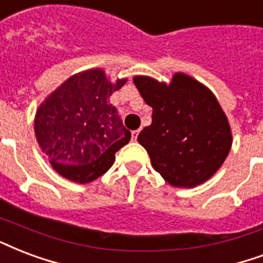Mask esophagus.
Wrapping results in <instances>:
<instances>
[{"label": "esophagus", "mask_w": 263, "mask_h": 263, "mask_svg": "<svg viewBox=\"0 0 263 263\" xmlns=\"http://www.w3.org/2000/svg\"><path fill=\"white\" fill-rule=\"evenodd\" d=\"M138 135H139V129H136V131H132V140H136Z\"/></svg>", "instance_id": "1"}]
</instances>
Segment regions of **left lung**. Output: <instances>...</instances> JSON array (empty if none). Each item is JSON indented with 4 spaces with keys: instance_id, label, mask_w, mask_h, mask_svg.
<instances>
[{
    "instance_id": "8db88e82",
    "label": "left lung",
    "mask_w": 263,
    "mask_h": 263,
    "mask_svg": "<svg viewBox=\"0 0 263 263\" xmlns=\"http://www.w3.org/2000/svg\"><path fill=\"white\" fill-rule=\"evenodd\" d=\"M134 84L153 109L152 124L138 142L164 180L174 187H196L215 174L232 147V129L211 89L185 73L171 83L135 76Z\"/></svg>"
}]
</instances>
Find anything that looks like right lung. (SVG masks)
Segmentation results:
<instances>
[{
  "instance_id": "1",
  "label": "right lung",
  "mask_w": 263,
  "mask_h": 263,
  "mask_svg": "<svg viewBox=\"0 0 263 263\" xmlns=\"http://www.w3.org/2000/svg\"><path fill=\"white\" fill-rule=\"evenodd\" d=\"M127 83L105 70L73 74L38 106L34 132L38 146L60 176L89 183L113 165L114 154L131 140L109 98Z\"/></svg>"
}]
</instances>
